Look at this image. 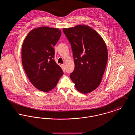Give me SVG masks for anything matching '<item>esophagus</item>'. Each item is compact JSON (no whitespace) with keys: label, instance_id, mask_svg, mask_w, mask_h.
Listing matches in <instances>:
<instances>
[{"label":"esophagus","instance_id":"obj_1","mask_svg":"<svg viewBox=\"0 0 135 135\" xmlns=\"http://www.w3.org/2000/svg\"><path fill=\"white\" fill-rule=\"evenodd\" d=\"M61 67H62V69H63V70H65V65L64 64L62 65H61Z\"/></svg>","mask_w":135,"mask_h":135}]
</instances>
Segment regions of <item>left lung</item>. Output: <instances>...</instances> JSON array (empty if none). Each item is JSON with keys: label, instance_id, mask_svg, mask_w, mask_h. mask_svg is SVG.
I'll list each match as a JSON object with an SVG mask.
<instances>
[{"label": "left lung", "instance_id": "left-lung-1", "mask_svg": "<svg viewBox=\"0 0 135 135\" xmlns=\"http://www.w3.org/2000/svg\"><path fill=\"white\" fill-rule=\"evenodd\" d=\"M63 30L71 44L75 64L71 79L79 91L89 93L101 81L108 60L106 45L89 26L77 25Z\"/></svg>", "mask_w": 135, "mask_h": 135}]
</instances>
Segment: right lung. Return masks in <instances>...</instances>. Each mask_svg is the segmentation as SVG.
I'll use <instances>...</instances> for the list:
<instances>
[{"instance_id": "right-lung-1", "label": "right lung", "mask_w": 135, "mask_h": 135, "mask_svg": "<svg viewBox=\"0 0 135 135\" xmlns=\"http://www.w3.org/2000/svg\"><path fill=\"white\" fill-rule=\"evenodd\" d=\"M61 35L59 29L40 27L29 32L23 44V68L30 82L39 90H51L64 74L54 60V47Z\"/></svg>"}]
</instances>
